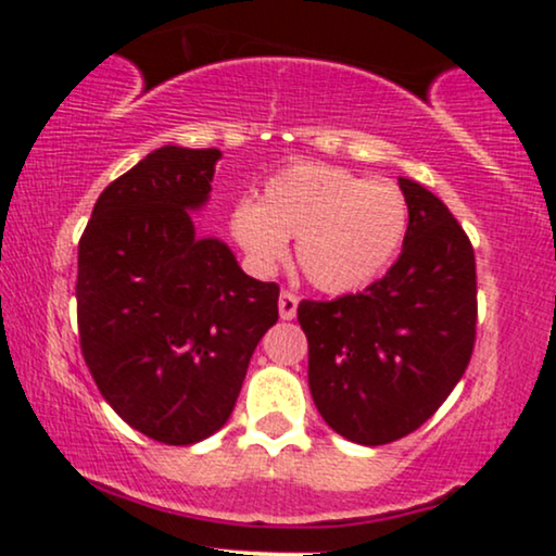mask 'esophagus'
<instances>
[{
  "instance_id": "obj_1",
  "label": "esophagus",
  "mask_w": 556,
  "mask_h": 556,
  "mask_svg": "<svg viewBox=\"0 0 556 556\" xmlns=\"http://www.w3.org/2000/svg\"><path fill=\"white\" fill-rule=\"evenodd\" d=\"M298 314V295H292V292H282L279 295V316L285 318V321H290V318H295Z\"/></svg>"
}]
</instances>
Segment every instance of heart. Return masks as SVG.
Masks as SVG:
<instances>
[{
    "mask_svg": "<svg viewBox=\"0 0 556 556\" xmlns=\"http://www.w3.org/2000/svg\"><path fill=\"white\" fill-rule=\"evenodd\" d=\"M407 227L400 188L329 164H292L264 185L258 203L240 201L229 214V235L253 271H277L287 240H298L300 271L329 295L374 282L400 253Z\"/></svg>",
    "mask_w": 556,
    "mask_h": 556,
    "instance_id": "obj_1",
    "label": "heart"
}]
</instances>
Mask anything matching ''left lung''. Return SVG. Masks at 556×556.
Here are the masks:
<instances>
[{
	"mask_svg": "<svg viewBox=\"0 0 556 556\" xmlns=\"http://www.w3.org/2000/svg\"><path fill=\"white\" fill-rule=\"evenodd\" d=\"M410 227L379 282L303 300L308 387L318 413L355 444L397 442L450 397L476 344V256L465 229L424 185L400 180Z\"/></svg>",
	"mask_w": 556,
	"mask_h": 556,
	"instance_id": "8db88e82",
	"label": "left lung"
}]
</instances>
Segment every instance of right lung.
<instances>
[{
    "label": "right lung",
    "mask_w": 556,
    "mask_h": 556,
    "mask_svg": "<svg viewBox=\"0 0 556 556\" xmlns=\"http://www.w3.org/2000/svg\"><path fill=\"white\" fill-rule=\"evenodd\" d=\"M219 149L162 146L110 182L78 242L80 350L127 426L195 444L227 424L248 363L279 318V287L198 238Z\"/></svg>",
    "instance_id": "obj_1"
}]
</instances>
